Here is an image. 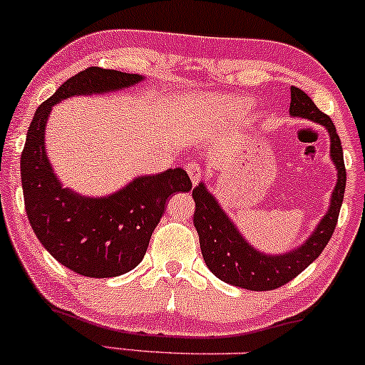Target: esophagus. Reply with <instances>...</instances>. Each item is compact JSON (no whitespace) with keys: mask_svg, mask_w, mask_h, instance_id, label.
I'll list each match as a JSON object with an SVG mask.
<instances>
[{"mask_svg":"<svg viewBox=\"0 0 365 365\" xmlns=\"http://www.w3.org/2000/svg\"><path fill=\"white\" fill-rule=\"evenodd\" d=\"M187 173H188V177H190L194 185H197V183L200 182V178H202V170H200V166L194 161L188 163L187 165Z\"/></svg>","mask_w":365,"mask_h":365,"instance_id":"esophagus-1","label":"esophagus"}]
</instances>
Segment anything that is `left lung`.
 <instances>
[{
    "label": "left lung",
    "mask_w": 365,
    "mask_h": 365,
    "mask_svg": "<svg viewBox=\"0 0 365 365\" xmlns=\"http://www.w3.org/2000/svg\"><path fill=\"white\" fill-rule=\"evenodd\" d=\"M290 94L292 116L307 118L328 128L331 137V158L338 170V182L331 195L328 215L322 217L316 232L302 247L284 255H264L257 252L237 232L223 209L217 206L215 197L206 190L204 183L192 190V197L195 200L194 226L199 235L204 261L211 273L223 279L225 283L247 288V290L267 292L283 287L302 273L309 264L316 261L333 235L338 216H340L343 194H345L346 170L345 161H343L341 142L333 121L299 87H292Z\"/></svg>",
    "instance_id": "left-lung-1"
}]
</instances>
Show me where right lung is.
<instances>
[{
    "label": "right lung",
    "mask_w": 365,
    "mask_h": 365,
    "mask_svg": "<svg viewBox=\"0 0 365 365\" xmlns=\"http://www.w3.org/2000/svg\"><path fill=\"white\" fill-rule=\"evenodd\" d=\"M140 81L135 73L89 66L63 82L37 108L27 130L20 171L32 230L58 262L89 278H111L139 266L168 197L188 192L192 182L185 170L175 168L135 178L123 190L103 199L73 194L60 185L46 156V120L61 99L123 89Z\"/></svg>",
    "instance_id": "right-lung-1"
}]
</instances>
